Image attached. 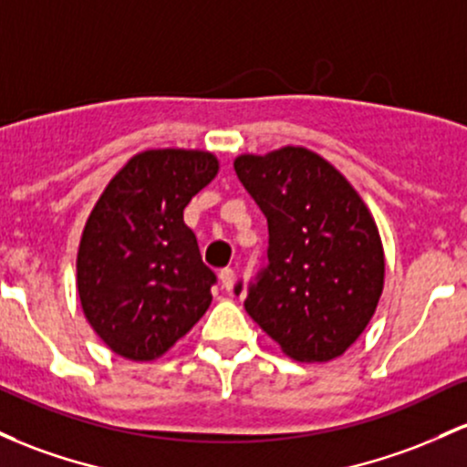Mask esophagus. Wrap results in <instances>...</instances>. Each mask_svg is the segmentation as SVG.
Listing matches in <instances>:
<instances>
[{"label":"esophagus","mask_w":467,"mask_h":467,"mask_svg":"<svg viewBox=\"0 0 467 467\" xmlns=\"http://www.w3.org/2000/svg\"><path fill=\"white\" fill-rule=\"evenodd\" d=\"M219 281H222V288L230 292V290L234 288V281H237V275H234V270L225 268V270H222V273H219Z\"/></svg>","instance_id":"34e87169"}]
</instances>
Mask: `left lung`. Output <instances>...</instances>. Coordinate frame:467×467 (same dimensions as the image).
Returning a JSON list of instances; mask_svg holds the SVG:
<instances>
[{
    "mask_svg": "<svg viewBox=\"0 0 467 467\" xmlns=\"http://www.w3.org/2000/svg\"><path fill=\"white\" fill-rule=\"evenodd\" d=\"M234 172L268 219V265L250 285L245 310L296 361L341 357L383 292L375 217L352 183L304 146L239 155Z\"/></svg>",
    "mask_w": 467,
    "mask_h": 467,
    "instance_id": "left-lung-1",
    "label": "left lung"
}]
</instances>
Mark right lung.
Wrapping results in <instances>:
<instances>
[{"instance_id":"1","label":"right lung","mask_w":467,"mask_h":467,"mask_svg":"<svg viewBox=\"0 0 467 467\" xmlns=\"http://www.w3.org/2000/svg\"><path fill=\"white\" fill-rule=\"evenodd\" d=\"M219 172L208 150L137 152L110 179L77 250V295L115 355L155 361L206 315L214 273L183 208Z\"/></svg>"}]
</instances>
